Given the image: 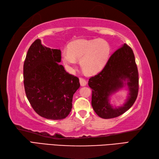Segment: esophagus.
Listing matches in <instances>:
<instances>
[{"instance_id":"esophagus-1","label":"esophagus","mask_w":159,"mask_h":159,"mask_svg":"<svg viewBox=\"0 0 159 159\" xmlns=\"http://www.w3.org/2000/svg\"><path fill=\"white\" fill-rule=\"evenodd\" d=\"M79 81L81 86H85L87 85V81L85 79H83V78H79Z\"/></svg>"}]
</instances>
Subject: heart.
Instances as JSON below:
<instances>
[{
  "mask_svg": "<svg viewBox=\"0 0 159 159\" xmlns=\"http://www.w3.org/2000/svg\"><path fill=\"white\" fill-rule=\"evenodd\" d=\"M110 52L111 47L105 40L78 39L70 43L61 57L67 68L72 69L76 60H80V66L84 72L95 74L105 66Z\"/></svg>",
  "mask_w": 159,
  "mask_h": 159,
  "instance_id": "obj_1",
  "label": "heart"
}]
</instances>
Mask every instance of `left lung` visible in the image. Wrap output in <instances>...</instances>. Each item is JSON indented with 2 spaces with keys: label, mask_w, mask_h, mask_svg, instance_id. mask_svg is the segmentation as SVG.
Here are the masks:
<instances>
[{
  "label": "left lung",
  "mask_w": 159,
  "mask_h": 159,
  "mask_svg": "<svg viewBox=\"0 0 159 159\" xmlns=\"http://www.w3.org/2000/svg\"><path fill=\"white\" fill-rule=\"evenodd\" d=\"M124 84L127 85L129 91L127 102L123 106L113 108L109 102V97ZM88 85L92 89V107L99 117L111 119L129 109L135 102L139 91V73L130 47L124 43L114 52L103 70L90 78Z\"/></svg>",
  "instance_id": "1"
}]
</instances>
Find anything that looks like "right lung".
Segmentation results:
<instances>
[{"mask_svg": "<svg viewBox=\"0 0 159 159\" xmlns=\"http://www.w3.org/2000/svg\"><path fill=\"white\" fill-rule=\"evenodd\" d=\"M61 52L36 39L24 63V85L27 99L39 116L62 120L72 108L74 93L79 88V78L67 72L59 63Z\"/></svg>", "mask_w": 159, "mask_h": 159, "instance_id": "obj_1", "label": "right lung"}]
</instances>
